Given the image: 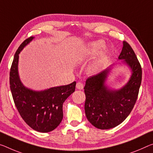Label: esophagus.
<instances>
[{"label": "esophagus", "mask_w": 153, "mask_h": 153, "mask_svg": "<svg viewBox=\"0 0 153 153\" xmlns=\"http://www.w3.org/2000/svg\"><path fill=\"white\" fill-rule=\"evenodd\" d=\"M76 88L77 90H83V83H80V82H78V83H76Z\"/></svg>", "instance_id": "34e87169"}]
</instances>
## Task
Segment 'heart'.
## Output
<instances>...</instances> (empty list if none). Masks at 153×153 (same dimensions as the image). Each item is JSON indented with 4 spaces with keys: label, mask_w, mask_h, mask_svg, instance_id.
Instances as JSON below:
<instances>
[{
    "label": "heart",
    "mask_w": 153,
    "mask_h": 153,
    "mask_svg": "<svg viewBox=\"0 0 153 153\" xmlns=\"http://www.w3.org/2000/svg\"><path fill=\"white\" fill-rule=\"evenodd\" d=\"M105 45V42L101 40L91 42L84 49L83 53L79 55L77 59L79 62H81L87 57H91V56L96 55L102 49ZM109 49L107 48H103V50L98 54L97 57L88 65V67H87L88 73L91 75H95L100 73L104 68L105 63L107 62L108 58H109Z\"/></svg>",
    "instance_id": "heart-1"
}]
</instances>
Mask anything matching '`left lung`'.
Listing matches in <instances>:
<instances>
[{
  "label": "left lung",
  "instance_id": "1",
  "mask_svg": "<svg viewBox=\"0 0 153 153\" xmlns=\"http://www.w3.org/2000/svg\"><path fill=\"white\" fill-rule=\"evenodd\" d=\"M123 44L118 57L121 61L88 78L84 87L85 116L97 128L109 129L121 124L130 114L137 98L142 82V68L131 46L126 42ZM117 65L127 66L131 70V76L120 88L112 89L106 81Z\"/></svg>",
  "mask_w": 153,
  "mask_h": 153
}]
</instances>
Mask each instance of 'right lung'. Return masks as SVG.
Returning a JSON list of instances; mask_svg holds the SVG:
<instances>
[{
    "label": "right lung",
    "mask_w": 153,
    "mask_h": 153,
    "mask_svg": "<svg viewBox=\"0 0 153 153\" xmlns=\"http://www.w3.org/2000/svg\"><path fill=\"white\" fill-rule=\"evenodd\" d=\"M34 37L22 42L14 55L10 70V88L14 103L21 117L30 128L41 133L53 131L63 119V104L75 91L76 82L37 91L21 81L18 72L19 54Z\"/></svg>",
    "instance_id": "add662e5"
}]
</instances>
